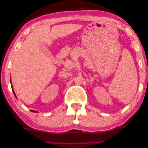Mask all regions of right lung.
I'll use <instances>...</instances> for the list:
<instances>
[{
  "label": "right lung",
  "mask_w": 148,
  "mask_h": 148,
  "mask_svg": "<svg viewBox=\"0 0 148 148\" xmlns=\"http://www.w3.org/2000/svg\"><path fill=\"white\" fill-rule=\"evenodd\" d=\"M11 85H12V83H11ZM12 90H13V92H14V95H15V96L16 97V94H15V92H14V89H13V87H12ZM31 111H32V112H35V113H36V112H37V111H34V110H31Z\"/></svg>",
  "instance_id": "1"
}]
</instances>
